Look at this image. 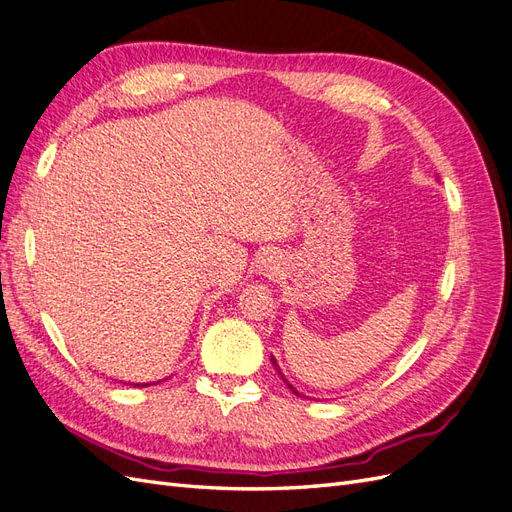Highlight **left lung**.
<instances>
[{
    "mask_svg": "<svg viewBox=\"0 0 512 512\" xmlns=\"http://www.w3.org/2000/svg\"><path fill=\"white\" fill-rule=\"evenodd\" d=\"M271 363H273V367H275V371H277V374H280V378H282V380L286 382V386H288V389H290V391H292L294 395H297V397H305V395H301V393H299L297 389H294V386H292V384H290V382L286 380V376L282 374V369H280V365H277V361H275V356H271Z\"/></svg>",
    "mask_w": 512,
    "mask_h": 512,
    "instance_id": "obj_1",
    "label": "left lung"
}]
</instances>
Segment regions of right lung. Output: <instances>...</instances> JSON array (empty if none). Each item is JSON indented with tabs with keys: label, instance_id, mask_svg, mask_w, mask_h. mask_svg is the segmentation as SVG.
<instances>
[{
	"label": "right lung",
	"instance_id": "add662e5",
	"mask_svg": "<svg viewBox=\"0 0 512 512\" xmlns=\"http://www.w3.org/2000/svg\"><path fill=\"white\" fill-rule=\"evenodd\" d=\"M123 384H126V382H123ZM151 384H153V382H151ZM132 386H149V382H143V384H141V382H136V384L132 382Z\"/></svg>",
	"mask_w": 512,
	"mask_h": 512
}]
</instances>
